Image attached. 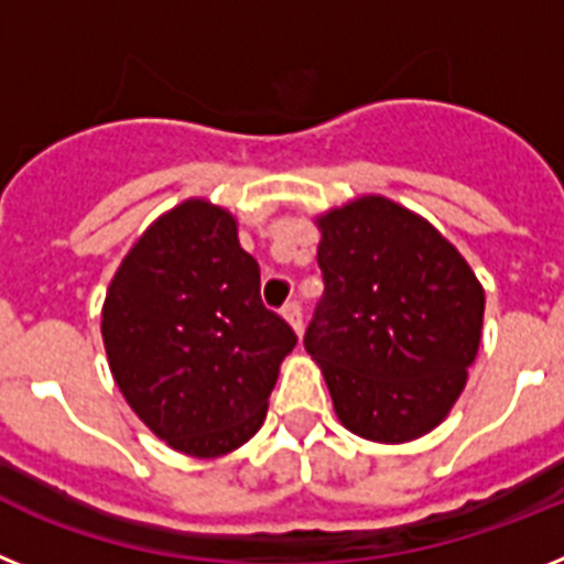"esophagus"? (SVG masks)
<instances>
[{"label": "esophagus", "mask_w": 564, "mask_h": 564, "mask_svg": "<svg viewBox=\"0 0 564 564\" xmlns=\"http://www.w3.org/2000/svg\"><path fill=\"white\" fill-rule=\"evenodd\" d=\"M283 318L290 321L295 333H301V329H304V310H301V304H297V301H286V304H283Z\"/></svg>", "instance_id": "obj_1"}]
</instances>
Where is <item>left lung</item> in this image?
<instances>
[{"label": "left lung", "instance_id": "1", "mask_svg": "<svg viewBox=\"0 0 564 564\" xmlns=\"http://www.w3.org/2000/svg\"><path fill=\"white\" fill-rule=\"evenodd\" d=\"M324 295L304 347L340 424L370 442H413L465 390L485 292L465 258L413 212L361 197L321 217Z\"/></svg>", "mask_w": 564, "mask_h": 564}]
</instances>
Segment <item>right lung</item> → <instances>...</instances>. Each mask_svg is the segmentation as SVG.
Listing matches in <instances>:
<instances>
[{
	"label": "right lung",
	"mask_w": 564,
	"mask_h": 564,
	"mask_svg": "<svg viewBox=\"0 0 564 564\" xmlns=\"http://www.w3.org/2000/svg\"><path fill=\"white\" fill-rule=\"evenodd\" d=\"M102 340L131 410L174 451L212 458L258 433L297 335L260 301L258 260L229 212L188 200L117 269Z\"/></svg>",
	"instance_id": "add662e5"
}]
</instances>
